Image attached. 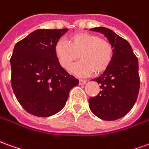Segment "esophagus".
<instances>
[{
    "label": "esophagus",
    "instance_id": "1",
    "mask_svg": "<svg viewBox=\"0 0 149 149\" xmlns=\"http://www.w3.org/2000/svg\"><path fill=\"white\" fill-rule=\"evenodd\" d=\"M85 83H86V80H82V79L80 80V85H85Z\"/></svg>",
    "mask_w": 149,
    "mask_h": 149
}]
</instances>
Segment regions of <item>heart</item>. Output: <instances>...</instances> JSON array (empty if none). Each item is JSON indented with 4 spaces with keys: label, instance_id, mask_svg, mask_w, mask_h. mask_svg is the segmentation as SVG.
Segmentation results:
<instances>
[{
    "label": "heart",
    "instance_id": "1",
    "mask_svg": "<svg viewBox=\"0 0 149 149\" xmlns=\"http://www.w3.org/2000/svg\"><path fill=\"white\" fill-rule=\"evenodd\" d=\"M113 47L108 40L89 33H78L69 36L68 42L60 39L55 45V55L59 64L65 69L71 67L79 57L81 59L70 71L84 77L94 71L106 70L113 58Z\"/></svg>",
    "mask_w": 149,
    "mask_h": 149
}]
</instances>
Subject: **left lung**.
I'll return each instance as SVG.
<instances>
[{"instance_id":"left-lung-1","label":"left lung","mask_w":149,"mask_h":149,"mask_svg":"<svg viewBox=\"0 0 149 149\" xmlns=\"http://www.w3.org/2000/svg\"><path fill=\"white\" fill-rule=\"evenodd\" d=\"M89 30L103 34L114 50L110 65L93 79L100 85L101 91L96 97H89V109L103 120H116L125 116L137 99L140 84L138 59L129 42L113 31L106 27Z\"/></svg>"}]
</instances>
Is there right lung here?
Returning a JSON list of instances; mask_svg holds the SVG:
<instances>
[{"label":"right lung","mask_w":149,"mask_h":149,"mask_svg":"<svg viewBox=\"0 0 149 149\" xmlns=\"http://www.w3.org/2000/svg\"><path fill=\"white\" fill-rule=\"evenodd\" d=\"M68 31L37 30L14 46L10 58L12 88L21 106L33 115L48 117L58 113L69 91L79 84L55 55L56 43Z\"/></svg>","instance_id":"obj_1"}]
</instances>
